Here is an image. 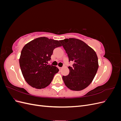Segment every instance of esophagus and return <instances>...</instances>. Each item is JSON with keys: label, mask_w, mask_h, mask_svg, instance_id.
<instances>
[{"label": "esophagus", "mask_w": 121, "mask_h": 121, "mask_svg": "<svg viewBox=\"0 0 121 121\" xmlns=\"http://www.w3.org/2000/svg\"><path fill=\"white\" fill-rule=\"evenodd\" d=\"M59 69H60V70H61V69H63V68H62V67H60V68H59Z\"/></svg>", "instance_id": "34e87169"}]
</instances>
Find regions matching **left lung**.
I'll return each instance as SVG.
<instances>
[{
    "label": "left lung",
    "instance_id": "left-lung-1",
    "mask_svg": "<svg viewBox=\"0 0 121 121\" xmlns=\"http://www.w3.org/2000/svg\"><path fill=\"white\" fill-rule=\"evenodd\" d=\"M68 54L69 61H74L73 67H69V74L63 76L68 88L80 91L92 82L98 68L95 52L82 40L71 38L60 40Z\"/></svg>",
    "mask_w": 121,
    "mask_h": 121
}]
</instances>
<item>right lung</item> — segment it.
I'll return each mask as SVG.
<instances>
[{"mask_svg":"<svg viewBox=\"0 0 121 121\" xmlns=\"http://www.w3.org/2000/svg\"><path fill=\"white\" fill-rule=\"evenodd\" d=\"M60 41L41 37L32 40L22 49L19 59L22 73L26 81L36 89H42L52 82L59 71L56 66L47 65L54 49L61 46Z\"/></svg>","mask_w":121,"mask_h":121,"instance_id":"1","label":"right lung"}]
</instances>
